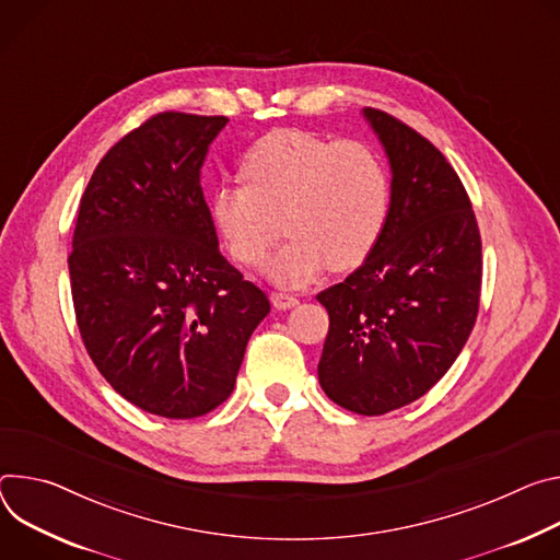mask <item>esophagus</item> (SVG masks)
Instances as JSON below:
<instances>
[{
	"instance_id": "34e87169",
	"label": "esophagus",
	"mask_w": 560,
	"mask_h": 560,
	"mask_svg": "<svg viewBox=\"0 0 560 560\" xmlns=\"http://www.w3.org/2000/svg\"><path fill=\"white\" fill-rule=\"evenodd\" d=\"M271 302H273L276 308H291V306H295L300 300H298L295 295L287 293V291H273V293H271Z\"/></svg>"
}]
</instances>
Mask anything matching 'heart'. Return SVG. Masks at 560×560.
<instances>
[{
	"label": "heart",
	"instance_id": "obj_1",
	"mask_svg": "<svg viewBox=\"0 0 560 560\" xmlns=\"http://www.w3.org/2000/svg\"><path fill=\"white\" fill-rule=\"evenodd\" d=\"M242 173L248 184L215 189L213 222L237 262L258 265L284 220L289 240L265 267L280 284L300 287L327 267H358L389 218L387 164L360 140L276 131L246 153Z\"/></svg>",
	"mask_w": 560,
	"mask_h": 560
}]
</instances>
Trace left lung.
I'll return each instance as SVG.
<instances>
[{
  "label": "left lung",
  "mask_w": 560,
  "mask_h": 560,
  "mask_svg": "<svg viewBox=\"0 0 560 560\" xmlns=\"http://www.w3.org/2000/svg\"><path fill=\"white\" fill-rule=\"evenodd\" d=\"M362 115L392 166V205L366 260L318 293L329 312L318 381L336 405L383 416L424 396L463 351L478 316L482 246L445 155L385 110Z\"/></svg>",
  "instance_id": "1"
}]
</instances>
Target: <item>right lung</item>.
I'll return each mask as SVG.
<instances>
[{
	"instance_id": "add662e5",
	"label": "right lung",
	"mask_w": 560,
	"mask_h": 560,
	"mask_svg": "<svg viewBox=\"0 0 560 560\" xmlns=\"http://www.w3.org/2000/svg\"><path fill=\"white\" fill-rule=\"evenodd\" d=\"M224 115L166 110L124 136L80 200L71 293L84 347L136 407L189 420L222 405L269 298L220 254L200 186Z\"/></svg>"
}]
</instances>
